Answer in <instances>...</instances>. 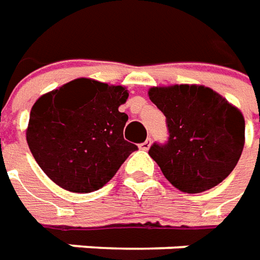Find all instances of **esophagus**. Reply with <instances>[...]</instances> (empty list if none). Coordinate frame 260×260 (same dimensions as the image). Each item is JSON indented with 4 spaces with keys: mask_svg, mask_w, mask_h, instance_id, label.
Returning <instances> with one entry per match:
<instances>
[{
    "mask_svg": "<svg viewBox=\"0 0 260 260\" xmlns=\"http://www.w3.org/2000/svg\"><path fill=\"white\" fill-rule=\"evenodd\" d=\"M150 147H151V139H147L144 143H141V144H140V148H141V150L147 151Z\"/></svg>",
    "mask_w": 260,
    "mask_h": 260,
    "instance_id": "34e87169",
    "label": "esophagus"
}]
</instances>
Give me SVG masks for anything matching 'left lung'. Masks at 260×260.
Masks as SVG:
<instances>
[{
	"instance_id": "8db88e82",
	"label": "left lung",
	"mask_w": 260,
	"mask_h": 260,
	"mask_svg": "<svg viewBox=\"0 0 260 260\" xmlns=\"http://www.w3.org/2000/svg\"><path fill=\"white\" fill-rule=\"evenodd\" d=\"M148 96L167 117L168 141L148 151L164 176L185 193L221 183L244 150L242 113L203 85L152 86Z\"/></svg>"
}]
</instances>
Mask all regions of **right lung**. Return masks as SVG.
<instances>
[{
    "mask_svg": "<svg viewBox=\"0 0 260 260\" xmlns=\"http://www.w3.org/2000/svg\"><path fill=\"white\" fill-rule=\"evenodd\" d=\"M127 98L124 86L78 78L35 102L26 141L54 183L70 192L89 193L115 176L137 150L123 137L128 116L119 106Z\"/></svg>",
    "mask_w": 260,
    "mask_h": 260,
    "instance_id": "add662e5",
    "label": "right lung"
}]
</instances>
